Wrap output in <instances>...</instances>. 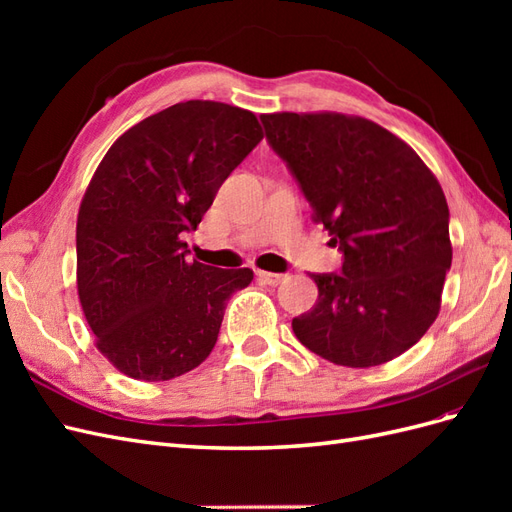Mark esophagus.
<instances>
[{"mask_svg":"<svg viewBox=\"0 0 512 512\" xmlns=\"http://www.w3.org/2000/svg\"><path fill=\"white\" fill-rule=\"evenodd\" d=\"M256 275H258V280H260L262 284H267V286H280L282 282H286V275H282V273L256 271Z\"/></svg>","mask_w":512,"mask_h":512,"instance_id":"obj_1","label":"esophagus"}]
</instances>
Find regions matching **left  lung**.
Here are the masks:
<instances>
[{
    "label": "left lung",
    "instance_id": "8db88e82",
    "mask_svg": "<svg viewBox=\"0 0 512 512\" xmlns=\"http://www.w3.org/2000/svg\"><path fill=\"white\" fill-rule=\"evenodd\" d=\"M267 141L344 254L312 273L318 301L292 320L299 342L344 367L404 354L438 318L453 247L436 175L399 136L342 113L260 115Z\"/></svg>",
    "mask_w": 512,
    "mask_h": 512
}]
</instances>
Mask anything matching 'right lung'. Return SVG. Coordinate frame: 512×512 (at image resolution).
<instances>
[{
    "instance_id": "1",
    "label": "right lung",
    "mask_w": 512,
    "mask_h": 512,
    "mask_svg": "<svg viewBox=\"0 0 512 512\" xmlns=\"http://www.w3.org/2000/svg\"><path fill=\"white\" fill-rule=\"evenodd\" d=\"M262 136L252 111L188 100L106 151L76 220V288L96 348L121 374L173 380L211 354L226 301L254 271L188 260L179 235L196 230Z\"/></svg>"
}]
</instances>
